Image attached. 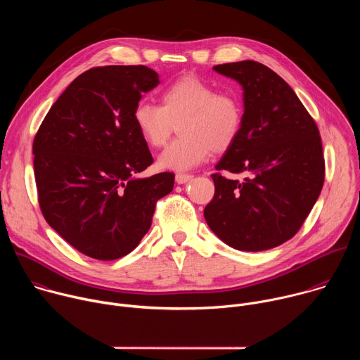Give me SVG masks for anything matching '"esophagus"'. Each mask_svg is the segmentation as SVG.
I'll use <instances>...</instances> for the list:
<instances>
[{
	"mask_svg": "<svg viewBox=\"0 0 360 360\" xmlns=\"http://www.w3.org/2000/svg\"><path fill=\"white\" fill-rule=\"evenodd\" d=\"M193 178V175H191V174H182V172H179V174H176L175 175V181H176V184H186L188 181H191Z\"/></svg>",
	"mask_w": 360,
	"mask_h": 360,
	"instance_id": "obj_1",
	"label": "esophagus"
}]
</instances>
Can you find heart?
I'll list each match as a JSON object with an SVG mask.
<instances>
[{
  "label": "heart",
  "instance_id": "obj_1",
  "mask_svg": "<svg viewBox=\"0 0 360 360\" xmlns=\"http://www.w3.org/2000/svg\"><path fill=\"white\" fill-rule=\"evenodd\" d=\"M142 139L160 148L178 124L179 136L160 155L161 168L188 171L208 160L211 150L224 152L242 128V105L235 94L217 88L195 75L184 77L161 94V105L139 101L132 112Z\"/></svg>",
  "mask_w": 360,
  "mask_h": 360
}]
</instances>
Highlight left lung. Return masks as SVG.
Returning a JSON list of instances; mask_svg holds the SVG:
<instances>
[{
    "instance_id": "8db88e82",
    "label": "left lung",
    "mask_w": 360,
    "mask_h": 360,
    "mask_svg": "<svg viewBox=\"0 0 360 360\" xmlns=\"http://www.w3.org/2000/svg\"><path fill=\"white\" fill-rule=\"evenodd\" d=\"M243 89L242 128L212 174L215 195L203 217L226 245L259 252L296 235L325 181L314 118L276 72L256 61L215 65ZM245 172L240 183L220 172Z\"/></svg>"
}]
</instances>
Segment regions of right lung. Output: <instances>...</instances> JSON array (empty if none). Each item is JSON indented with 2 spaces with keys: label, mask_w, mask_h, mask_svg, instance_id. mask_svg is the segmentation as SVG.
I'll use <instances>...</instances> for the list:
<instances>
[{
  "label": "right lung",
  "mask_w": 360,
  "mask_h": 360,
  "mask_svg": "<svg viewBox=\"0 0 360 360\" xmlns=\"http://www.w3.org/2000/svg\"><path fill=\"white\" fill-rule=\"evenodd\" d=\"M160 84L145 65L95 67L45 115L32 143L41 212L71 246L98 261L132 252L175 175L138 178L152 162L132 112Z\"/></svg>",
  "instance_id": "1"
}]
</instances>
